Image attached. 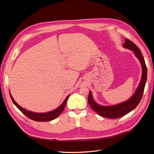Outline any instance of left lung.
<instances>
[{"label":"left lung","instance_id":"obj_1","mask_svg":"<svg viewBox=\"0 0 154 154\" xmlns=\"http://www.w3.org/2000/svg\"><path fill=\"white\" fill-rule=\"evenodd\" d=\"M124 48L134 51V54L140 62L142 69V79L140 82L137 87L134 95L128 100L120 103L115 106H103L97 103L92 97L91 91L89 92L88 97V102L91 107L97 114L103 117L109 119H117L128 114L134 110L140 103L144 91L145 83L147 81V69L145 64V60L142 55V52L139 48L130 40L125 38V43L123 45Z\"/></svg>","mask_w":154,"mask_h":154}]
</instances>
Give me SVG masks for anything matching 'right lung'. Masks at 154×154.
Segmentation results:
<instances>
[{
  "mask_svg": "<svg viewBox=\"0 0 154 154\" xmlns=\"http://www.w3.org/2000/svg\"><path fill=\"white\" fill-rule=\"evenodd\" d=\"M10 96L15 106L28 118L35 121H37V122H47V121H50L57 118L60 116V114L63 112L65 107H66V105L69 97V95L67 97L66 99H65L64 101L63 102V103L58 108H57L53 111H51L49 112H46V113H37V112H31V111L26 110L25 109H23L19 106V105H18L17 103H16V102L14 100L11 94H10Z\"/></svg>",
  "mask_w": 154,
  "mask_h": 154,
  "instance_id": "1",
  "label": "right lung"
}]
</instances>
